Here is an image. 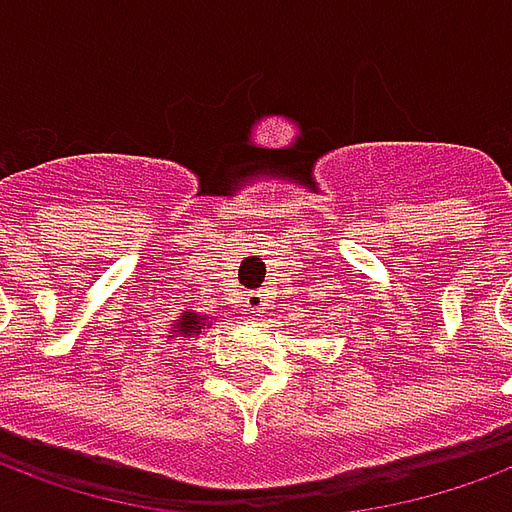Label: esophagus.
Masks as SVG:
<instances>
[{
	"label": "esophagus",
	"instance_id": "1",
	"mask_svg": "<svg viewBox=\"0 0 512 512\" xmlns=\"http://www.w3.org/2000/svg\"><path fill=\"white\" fill-rule=\"evenodd\" d=\"M246 307L252 312L266 310V293H263V290H249V293H246Z\"/></svg>",
	"mask_w": 512,
	"mask_h": 512
}]
</instances>
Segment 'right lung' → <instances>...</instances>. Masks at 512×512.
Instances as JSON below:
<instances>
[{
    "mask_svg": "<svg viewBox=\"0 0 512 512\" xmlns=\"http://www.w3.org/2000/svg\"><path fill=\"white\" fill-rule=\"evenodd\" d=\"M205 326H211L205 315L200 312H180V318L172 323V337H191V334H200Z\"/></svg>",
    "mask_w": 512,
    "mask_h": 512,
    "instance_id": "right-lung-1",
    "label": "right lung"
}]
</instances>
